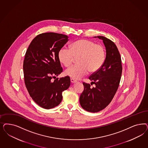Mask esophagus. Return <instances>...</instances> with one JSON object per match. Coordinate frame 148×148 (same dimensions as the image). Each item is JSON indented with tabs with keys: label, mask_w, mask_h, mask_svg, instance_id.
<instances>
[{
	"label": "esophagus",
	"mask_w": 148,
	"mask_h": 148,
	"mask_svg": "<svg viewBox=\"0 0 148 148\" xmlns=\"http://www.w3.org/2000/svg\"><path fill=\"white\" fill-rule=\"evenodd\" d=\"M70 81H71V82L72 83H76L77 82L76 80L73 79V78H71V79H70Z\"/></svg>",
	"instance_id": "1"
}]
</instances>
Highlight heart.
Returning a JSON list of instances; mask_svg holds the SVG:
<instances>
[{"instance_id":"obj_1","label":"heart","mask_w":148,"mask_h":148,"mask_svg":"<svg viewBox=\"0 0 148 148\" xmlns=\"http://www.w3.org/2000/svg\"><path fill=\"white\" fill-rule=\"evenodd\" d=\"M79 64L72 65L65 71V75L73 79H79L89 72L99 70L106 58L105 48L99 44L86 39L77 40L70 48L63 46L58 52L60 62L69 66L78 57Z\"/></svg>"}]
</instances>
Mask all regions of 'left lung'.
<instances>
[{
    "label": "left lung",
    "instance_id": "obj_1",
    "mask_svg": "<svg viewBox=\"0 0 148 148\" xmlns=\"http://www.w3.org/2000/svg\"><path fill=\"white\" fill-rule=\"evenodd\" d=\"M103 40L106 49V57L100 69L91 74V83L83 82L84 91L79 97L82 107L88 112L95 113L103 110L113 99L119 86L122 73L121 59L116 46L112 41L102 36H97Z\"/></svg>",
    "mask_w": 148,
    "mask_h": 148
}]
</instances>
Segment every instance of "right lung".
Masks as SVG:
<instances>
[{
    "label": "right lung",
    "mask_w": 148,
    "mask_h": 148,
    "mask_svg": "<svg viewBox=\"0 0 148 148\" xmlns=\"http://www.w3.org/2000/svg\"><path fill=\"white\" fill-rule=\"evenodd\" d=\"M68 38L62 34H40L32 40L25 54L23 66L25 85L33 100L45 109L59 105L62 91L70 86L69 77L56 78L63 70L58 52Z\"/></svg>",
    "instance_id": "right-lung-1"
}]
</instances>
